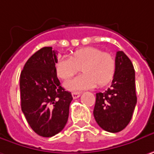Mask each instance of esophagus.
<instances>
[{
	"label": "esophagus",
	"instance_id": "1",
	"mask_svg": "<svg viewBox=\"0 0 154 154\" xmlns=\"http://www.w3.org/2000/svg\"><path fill=\"white\" fill-rule=\"evenodd\" d=\"M81 95V93L80 92H78V91H74V92H72V97H73V98L75 99V98H77V97H79Z\"/></svg>",
	"mask_w": 154,
	"mask_h": 154
}]
</instances>
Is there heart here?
<instances>
[{"mask_svg": "<svg viewBox=\"0 0 154 154\" xmlns=\"http://www.w3.org/2000/svg\"><path fill=\"white\" fill-rule=\"evenodd\" d=\"M80 68L84 73L65 84L69 90L90 89L97 84L100 86L107 85L114 76L116 61L110 53L94 47H86L76 50L72 57H60L56 63L57 73L63 80L74 76Z\"/></svg>", "mask_w": 154, "mask_h": 154, "instance_id": "b5f03b06", "label": "heart"}]
</instances>
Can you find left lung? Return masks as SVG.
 Masks as SVG:
<instances>
[{"mask_svg": "<svg viewBox=\"0 0 154 154\" xmlns=\"http://www.w3.org/2000/svg\"><path fill=\"white\" fill-rule=\"evenodd\" d=\"M116 69L111 88L96 94L93 115L104 131L119 132L131 121L137 104L135 70L129 57L123 52L116 54Z\"/></svg>", "mask_w": 154, "mask_h": 154, "instance_id": "obj_1", "label": "left lung"}]
</instances>
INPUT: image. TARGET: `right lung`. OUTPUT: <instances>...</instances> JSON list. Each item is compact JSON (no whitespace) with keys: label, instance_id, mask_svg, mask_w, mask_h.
I'll return each mask as SVG.
<instances>
[{"label":"right lung","instance_id":"obj_1","mask_svg":"<svg viewBox=\"0 0 154 154\" xmlns=\"http://www.w3.org/2000/svg\"><path fill=\"white\" fill-rule=\"evenodd\" d=\"M57 52L44 47L29 58L20 76L21 107L32 130L42 137H52L68 121L71 93L57 76Z\"/></svg>","mask_w":154,"mask_h":154}]
</instances>
